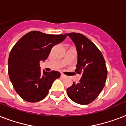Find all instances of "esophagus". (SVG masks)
<instances>
[{
  "label": "esophagus",
  "mask_w": 126,
  "mask_h": 126,
  "mask_svg": "<svg viewBox=\"0 0 126 126\" xmlns=\"http://www.w3.org/2000/svg\"><path fill=\"white\" fill-rule=\"evenodd\" d=\"M61 77H63V78H66V77H67V76L65 75L63 73H61Z\"/></svg>",
  "instance_id": "obj_1"
}]
</instances>
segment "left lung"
Returning a JSON list of instances; mask_svg holds the SVG:
<instances>
[{
    "label": "left lung",
    "mask_w": 126,
    "mask_h": 126,
    "mask_svg": "<svg viewBox=\"0 0 126 126\" xmlns=\"http://www.w3.org/2000/svg\"><path fill=\"white\" fill-rule=\"evenodd\" d=\"M74 42L77 51L75 72L81 77L67 89L68 96L79 104H88L101 93L107 78V69L104 57L96 46L81 33L65 34Z\"/></svg>",
    "instance_id": "obj_1"
}]
</instances>
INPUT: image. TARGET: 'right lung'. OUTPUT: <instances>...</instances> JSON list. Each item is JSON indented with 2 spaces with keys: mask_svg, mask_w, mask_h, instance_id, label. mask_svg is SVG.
<instances>
[{
  "mask_svg": "<svg viewBox=\"0 0 126 126\" xmlns=\"http://www.w3.org/2000/svg\"><path fill=\"white\" fill-rule=\"evenodd\" d=\"M65 38L63 34L32 31L21 37L12 47L8 58L9 78L16 93L24 100L36 102L43 100L54 80L60 77L58 71H41L40 61L47 59L53 47Z\"/></svg>",
  "mask_w": 126,
  "mask_h": 126,
  "instance_id": "add662e5",
  "label": "right lung"
}]
</instances>
